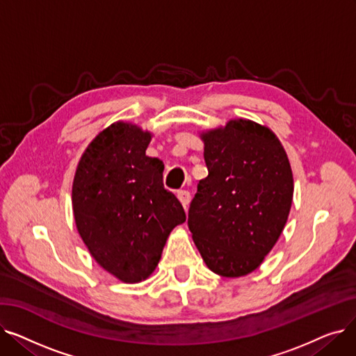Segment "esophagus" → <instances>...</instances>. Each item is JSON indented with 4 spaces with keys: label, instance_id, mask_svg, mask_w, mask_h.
Instances as JSON below:
<instances>
[{
    "label": "esophagus",
    "instance_id": "esophagus-1",
    "mask_svg": "<svg viewBox=\"0 0 356 356\" xmlns=\"http://www.w3.org/2000/svg\"><path fill=\"white\" fill-rule=\"evenodd\" d=\"M177 199L180 200V203L183 204L184 209H188L189 203H191V193L188 191H179L177 192Z\"/></svg>",
    "mask_w": 356,
    "mask_h": 356
}]
</instances>
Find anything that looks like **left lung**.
Returning a JSON list of instances; mask_svg holds the SVG:
<instances>
[{
  "label": "left lung",
  "instance_id": "8db88e82",
  "mask_svg": "<svg viewBox=\"0 0 356 356\" xmlns=\"http://www.w3.org/2000/svg\"><path fill=\"white\" fill-rule=\"evenodd\" d=\"M208 176L197 184L188 225L211 271L242 277L257 270L282 235L293 202V172L273 131L229 120L202 131Z\"/></svg>",
  "mask_w": 356,
  "mask_h": 356
}]
</instances>
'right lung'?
<instances>
[{
	"label": "right lung",
	"mask_w": 356,
	"mask_h": 356,
	"mask_svg": "<svg viewBox=\"0 0 356 356\" xmlns=\"http://www.w3.org/2000/svg\"><path fill=\"white\" fill-rule=\"evenodd\" d=\"M152 137L136 124H111L86 147L72 186L74 223L86 248L129 284L153 274L168 235L186 220L163 186V161L145 156Z\"/></svg>",
	"instance_id": "obj_1"
}]
</instances>
